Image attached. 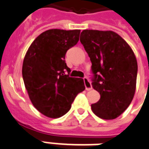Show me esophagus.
<instances>
[{"instance_id":"1","label":"esophagus","mask_w":149,"mask_h":149,"mask_svg":"<svg viewBox=\"0 0 149 149\" xmlns=\"http://www.w3.org/2000/svg\"><path fill=\"white\" fill-rule=\"evenodd\" d=\"M83 80H84V84H85L86 89L87 91L91 90V89H93V87H92L91 83H90V81L89 80V79L87 78V77H84V78H83Z\"/></svg>"}]
</instances>
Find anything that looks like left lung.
Here are the masks:
<instances>
[{
  "label": "left lung",
  "instance_id": "8db88e82",
  "mask_svg": "<svg viewBox=\"0 0 149 149\" xmlns=\"http://www.w3.org/2000/svg\"><path fill=\"white\" fill-rule=\"evenodd\" d=\"M80 42L92 63V86L100 94L92 104L94 114L103 119L117 118L133 99L138 64L132 49L113 31L84 30Z\"/></svg>",
  "mask_w": 149,
  "mask_h": 149
}]
</instances>
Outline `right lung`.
<instances>
[{
  "mask_svg": "<svg viewBox=\"0 0 149 149\" xmlns=\"http://www.w3.org/2000/svg\"><path fill=\"white\" fill-rule=\"evenodd\" d=\"M79 33V30L46 31L33 40L24 57L22 76L30 100L49 118L66 114L77 94L85 89L83 79L69 76L70 69L65 62L66 51L78 43Z\"/></svg>",
  "mask_w": 149,
  "mask_h": 149,
  "instance_id": "obj_1",
  "label": "right lung"
}]
</instances>
